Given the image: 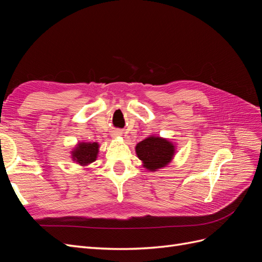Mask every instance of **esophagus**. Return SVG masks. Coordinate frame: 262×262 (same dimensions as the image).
<instances>
[{
    "mask_svg": "<svg viewBox=\"0 0 262 262\" xmlns=\"http://www.w3.org/2000/svg\"><path fill=\"white\" fill-rule=\"evenodd\" d=\"M117 136H120V132H116L114 137H117Z\"/></svg>",
    "mask_w": 262,
    "mask_h": 262,
    "instance_id": "esophagus-1",
    "label": "esophagus"
}]
</instances>
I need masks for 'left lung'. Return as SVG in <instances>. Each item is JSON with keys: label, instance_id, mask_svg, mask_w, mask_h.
I'll use <instances>...</instances> for the list:
<instances>
[{"label": "left lung", "instance_id": "left-lung-1", "mask_svg": "<svg viewBox=\"0 0 262 262\" xmlns=\"http://www.w3.org/2000/svg\"><path fill=\"white\" fill-rule=\"evenodd\" d=\"M176 147L172 142L161 137H148L139 142L136 153L143 163V167L156 171L167 166L175 155Z\"/></svg>", "mask_w": 262, "mask_h": 262}]
</instances>
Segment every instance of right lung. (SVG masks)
<instances>
[{"label":"right lung","instance_id":"1","mask_svg":"<svg viewBox=\"0 0 262 262\" xmlns=\"http://www.w3.org/2000/svg\"><path fill=\"white\" fill-rule=\"evenodd\" d=\"M99 152V144L97 142H81L78 143L71 154L72 160L81 166H87L96 161Z\"/></svg>","mask_w":262,"mask_h":262}]
</instances>
